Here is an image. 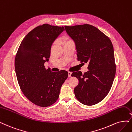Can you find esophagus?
<instances>
[{
    "instance_id": "1",
    "label": "esophagus",
    "mask_w": 132,
    "mask_h": 132,
    "mask_svg": "<svg viewBox=\"0 0 132 132\" xmlns=\"http://www.w3.org/2000/svg\"><path fill=\"white\" fill-rule=\"evenodd\" d=\"M71 75H72V72H68V76H69V77H71Z\"/></svg>"
}]
</instances>
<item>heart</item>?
Returning a JSON list of instances; mask_svg holds the SVG:
<instances>
[{
	"mask_svg": "<svg viewBox=\"0 0 132 132\" xmlns=\"http://www.w3.org/2000/svg\"><path fill=\"white\" fill-rule=\"evenodd\" d=\"M68 41H70V40H68Z\"/></svg>",
	"mask_w": 132,
	"mask_h": 132,
	"instance_id": "b5f03b06",
	"label": "heart"
}]
</instances>
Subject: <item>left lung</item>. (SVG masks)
Returning a JSON list of instances; mask_svg holds the SVG:
<instances>
[{
  "instance_id": "8db88e82",
  "label": "left lung",
  "mask_w": 132,
  "mask_h": 132,
  "mask_svg": "<svg viewBox=\"0 0 132 132\" xmlns=\"http://www.w3.org/2000/svg\"><path fill=\"white\" fill-rule=\"evenodd\" d=\"M75 43L77 60L88 63L89 71L82 74L73 72L79 83L74 89L76 98L86 105H93L103 100L113 85L116 65L113 44L98 29L89 24L65 26Z\"/></svg>"
}]
</instances>
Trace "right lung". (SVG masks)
Wrapping results in <instances>:
<instances>
[{
    "mask_svg": "<svg viewBox=\"0 0 132 132\" xmlns=\"http://www.w3.org/2000/svg\"><path fill=\"white\" fill-rule=\"evenodd\" d=\"M65 30L63 27L44 24L34 28L22 40L17 52L14 67L23 94L32 103L42 107L54 104L68 77L65 70H46L52 44Z\"/></svg>",
    "mask_w": 132,
    "mask_h": 132,
    "instance_id": "right-lung-1",
    "label": "right lung"
}]
</instances>
